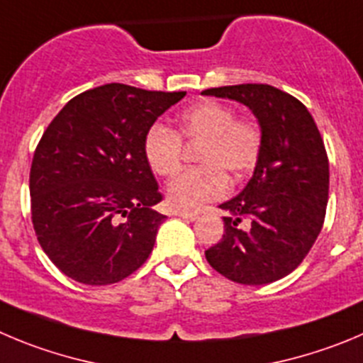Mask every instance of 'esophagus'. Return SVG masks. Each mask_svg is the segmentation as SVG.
<instances>
[{"label": "esophagus", "instance_id": "34e87169", "mask_svg": "<svg viewBox=\"0 0 363 363\" xmlns=\"http://www.w3.org/2000/svg\"><path fill=\"white\" fill-rule=\"evenodd\" d=\"M175 216H181V218L184 220H197L199 216H201V213L199 211H188V209H177V211H174Z\"/></svg>", "mask_w": 363, "mask_h": 363}]
</instances>
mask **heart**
<instances>
[{
  "instance_id": "obj_1",
  "label": "heart",
  "mask_w": 363,
  "mask_h": 363,
  "mask_svg": "<svg viewBox=\"0 0 363 363\" xmlns=\"http://www.w3.org/2000/svg\"><path fill=\"white\" fill-rule=\"evenodd\" d=\"M181 138L201 141L195 159L201 166L184 170L168 186V199L177 208L216 201L228 191V175L235 181L250 174L262 154V128L254 120H238L229 105L201 101L179 118L177 132L154 123L145 134L143 155L159 177H172L181 164Z\"/></svg>"
}]
</instances>
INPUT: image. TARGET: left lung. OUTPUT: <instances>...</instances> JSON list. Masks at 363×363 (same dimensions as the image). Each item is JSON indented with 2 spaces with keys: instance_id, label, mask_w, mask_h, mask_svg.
Instances as JSON below:
<instances>
[{
  "instance_id": "obj_1",
  "label": "left lung",
  "mask_w": 363,
  "mask_h": 363,
  "mask_svg": "<svg viewBox=\"0 0 363 363\" xmlns=\"http://www.w3.org/2000/svg\"><path fill=\"white\" fill-rule=\"evenodd\" d=\"M249 107L263 145L245 188L218 208L223 236L206 250L209 265L242 284H269L289 276L323 229L330 164L320 132L297 98L267 84L202 91Z\"/></svg>"
}]
</instances>
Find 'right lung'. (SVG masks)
Listing matches in <instances>:
<instances>
[{"label":"right lung","mask_w":363,"mask_h":363,"mask_svg":"<svg viewBox=\"0 0 363 363\" xmlns=\"http://www.w3.org/2000/svg\"><path fill=\"white\" fill-rule=\"evenodd\" d=\"M186 91L105 84L53 118L30 170L32 222L53 265L84 284H113L140 269L166 216L143 155L148 128Z\"/></svg>","instance_id":"add662e5"}]
</instances>
